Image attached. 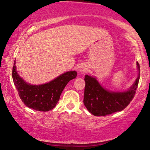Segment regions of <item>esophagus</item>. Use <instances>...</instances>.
I'll return each mask as SVG.
<instances>
[{
	"mask_svg": "<svg viewBox=\"0 0 150 150\" xmlns=\"http://www.w3.org/2000/svg\"><path fill=\"white\" fill-rule=\"evenodd\" d=\"M80 72H82V73H85V72L87 70V68H86L85 66H82L80 68Z\"/></svg>",
	"mask_w": 150,
	"mask_h": 150,
	"instance_id": "34e87169",
	"label": "esophagus"
}]
</instances>
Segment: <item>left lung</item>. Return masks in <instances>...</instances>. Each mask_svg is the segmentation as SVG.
<instances>
[{
    "mask_svg": "<svg viewBox=\"0 0 150 150\" xmlns=\"http://www.w3.org/2000/svg\"><path fill=\"white\" fill-rule=\"evenodd\" d=\"M140 70V64L137 62ZM140 73L134 85L124 92H113L106 90L94 77L86 75L83 103L87 110L96 116H104L123 110L132 100L137 89Z\"/></svg>",
    "mask_w": 150,
    "mask_h": 150,
    "instance_id": "left-lung-1",
    "label": "left lung"
}]
</instances>
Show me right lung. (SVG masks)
Returning a JSON list of instances; mask_svg holds the SVG:
<instances>
[{
    "label": "right lung",
    "instance_id": "add662e5",
    "mask_svg": "<svg viewBox=\"0 0 150 150\" xmlns=\"http://www.w3.org/2000/svg\"><path fill=\"white\" fill-rule=\"evenodd\" d=\"M15 64V61L12 75L19 97L27 107L39 111H49L53 109L59 101L61 93L67 84L77 76L76 71H70L60 75L49 83L31 85L26 83L19 76Z\"/></svg>",
    "mask_w": 150,
    "mask_h": 150
}]
</instances>
